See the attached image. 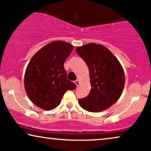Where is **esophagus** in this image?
I'll list each match as a JSON object with an SVG mask.
<instances>
[{
  "instance_id": "34e87169",
  "label": "esophagus",
  "mask_w": 151,
  "mask_h": 151,
  "mask_svg": "<svg viewBox=\"0 0 151 151\" xmlns=\"http://www.w3.org/2000/svg\"><path fill=\"white\" fill-rule=\"evenodd\" d=\"M75 83L76 84V85H77V87H78V86L80 85V80H76L75 81Z\"/></svg>"
}]
</instances>
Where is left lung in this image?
<instances>
[{
  "label": "left lung",
  "mask_w": 151,
  "mask_h": 151,
  "mask_svg": "<svg viewBox=\"0 0 151 151\" xmlns=\"http://www.w3.org/2000/svg\"><path fill=\"white\" fill-rule=\"evenodd\" d=\"M89 67L91 90L78 99L84 109L99 112L108 109L120 98L125 85L124 71L114 54L101 44L90 43L76 48Z\"/></svg>",
  "instance_id": "8db88e82"
}]
</instances>
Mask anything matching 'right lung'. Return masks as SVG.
<instances>
[{
  "label": "right lung",
  "instance_id": "1",
  "mask_svg": "<svg viewBox=\"0 0 151 151\" xmlns=\"http://www.w3.org/2000/svg\"><path fill=\"white\" fill-rule=\"evenodd\" d=\"M73 46L63 41L46 44L31 58L24 76L27 95L32 103L45 110L60 105L67 90L76 85L67 79L64 63L71 53Z\"/></svg>",
  "mask_w": 151,
  "mask_h": 151
}]
</instances>
